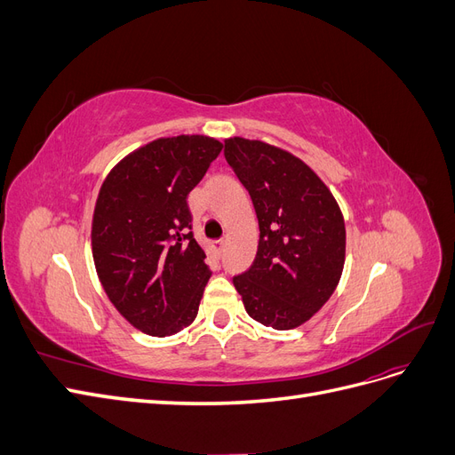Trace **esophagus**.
Masks as SVG:
<instances>
[{"mask_svg":"<svg viewBox=\"0 0 455 455\" xmlns=\"http://www.w3.org/2000/svg\"><path fill=\"white\" fill-rule=\"evenodd\" d=\"M224 246H226V241H222V239L212 243V249H214L216 254H222V252H224Z\"/></svg>","mask_w":455,"mask_h":455,"instance_id":"34e87169","label":"esophagus"}]
</instances>
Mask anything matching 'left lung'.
I'll return each mask as SVG.
<instances>
[{
  "label": "left lung",
  "mask_w": 455,
  "mask_h": 455,
  "mask_svg": "<svg viewBox=\"0 0 455 455\" xmlns=\"http://www.w3.org/2000/svg\"><path fill=\"white\" fill-rule=\"evenodd\" d=\"M224 156L249 189L259 226L249 271L233 277L246 313L275 330L309 321L346 264V224L332 191L291 151L241 136Z\"/></svg>",
  "instance_id": "8db88e82"
}]
</instances>
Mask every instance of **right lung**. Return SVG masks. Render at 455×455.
Returning a JSON list of instances; mask_svg holds the SVG:
<instances>
[{
	"label": "right lung",
	"mask_w": 455,
	"mask_h": 455,
	"mask_svg": "<svg viewBox=\"0 0 455 455\" xmlns=\"http://www.w3.org/2000/svg\"><path fill=\"white\" fill-rule=\"evenodd\" d=\"M224 144L211 136L157 139L109 171L92 214V259L109 301L149 336L196 321L211 279L191 233L188 196Z\"/></svg>",
	"instance_id": "add662e5"
}]
</instances>
